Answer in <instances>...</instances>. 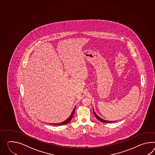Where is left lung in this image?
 <instances>
[{"mask_svg":"<svg viewBox=\"0 0 155 155\" xmlns=\"http://www.w3.org/2000/svg\"><path fill=\"white\" fill-rule=\"evenodd\" d=\"M93 112H94V116L96 117L98 119V120L100 121H101L102 123H113V122H114V121H107L105 120H104V119H102L101 117H98V115L96 114V113L94 112V110L93 109Z\"/></svg>","mask_w":155,"mask_h":155,"instance_id":"1","label":"left lung"}]
</instances>
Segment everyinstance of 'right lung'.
Segmentation results:
<instances>
[{"mask_svg":"<svg viewBox=\"0 0 155 155\" xmlns=\"http://www.w3.org/2000/svg\"><path fill=\"white\" fill-rule=\"evenodd\" d=\"M75 109H76V107H74V108L73 109V111L72 112V114H71L70 117H68L67 120H65L61 122V123H50V124L55 125H63L67 124L70 121L72 120V118L73 117V115H74V111H75Z\"/></svg>","mask_w":155,"mask_h":155,"instance_id":"right-lung-1","label":"right lung"}]
</instances>
